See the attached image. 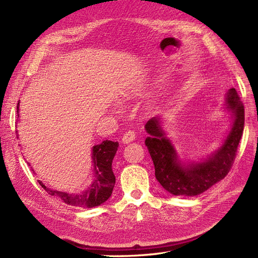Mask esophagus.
Instances as JSON below:
<instances>
[{
	"instance_id": "obj_1",
	"label": "esophagus",
	"mask_w": 258,
	"mask_h": 258,
	"mask_svg": "<svg viewBox=\"0 0 258 258\" xmlns=\"http://www.w3.org/2000/svg\"><path fill=\"white\" fill-rule=\"evenodd\" d=\"M137 135L134 130H127L122 136V142L123 143H130L136 139Z\"/></svg>"
}]
</instances>
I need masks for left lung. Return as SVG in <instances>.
Masks as SVG:
<instances>
[{
	"label": "left lung",
	"mask_w": 258,
	"mask_h": 258,
	"mask_svg": "<svg viewBox=\"0 0 258 258\" xmlns=\"http://www.w3.org/2000/svg\"><path fill=\"white\" fill-rule=\"evenodd\" d=\"M226 105L233 113V123L222 147L211 157L199 163L181 165L173 145L165 137L158 117L145 124L150 137L145 145L153 159L155 175L161 186L175 196H196L209 189L228 174L236 158L237 148L244 128V105L235 88L228 90Z\"/></svg>",
	"instance_id": "1"
}]
</instances>
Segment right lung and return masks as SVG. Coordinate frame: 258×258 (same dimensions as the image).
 Masks as SVG:
<instances>
[{
  "label": "right lung",
  "mask_w": 258,
  "mask_h": 258,
  "mask_svg": "<svg viewBox=\"0 0 258 258\" xmlns=\"http://www.w3.org/2000/svg\"><path fill=\"white\" fill-rule=\"evenodd\" d=\"M18 107L19 103L17 104V114ZM117 147H118V143L110 141V140H105L101 144L93 146L92 159L96 179L89 188L82 194H68L53 190L46 187L40 179H37V182L49 195L60 198L67 205L83 208H93L102 205L111 197L115 185L112 161L117 152Z\"/></svg>",
  "instance_id": "add662e5"
}]
</instances>
